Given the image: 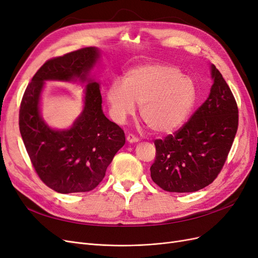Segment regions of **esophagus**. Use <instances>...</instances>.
<instances>
[{
  "mask_svg": "<svg viewBox=\"0 0 258 258\" xmlns=\"http://www.w3.org/2000/svg\"><path fill=\"white\" fill-rule=\"evenodd\" d=\"M127 141H128L129 143H137V142L139 141V138H137V137L134 136V135L129 134V135L127 136Z\"/></svg>",
  "mask_w": 258,
  "mask_h": 258,
  "instance_id": "1",
  "label": "esophagus"
}]
</instances>
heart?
Returning <instances> with one entry per match:
<instances>
[{
	"instance_id": "heart-1",
	"label": "heart",
	"mask_w": 258,
	"mask_h": 258,
	"mask_svg": "<svg viewBox=\"0 0 258 258\" xmlns=\"http://www.w3.org/2000/svg\"><path fill=\"white\" fill-rule=\"evenodd\" d=\"M111 115L123 122L137 103L143 120L156 134H170L188 119L197 101L196 84L178 68L151 63L130 70L123 82L113 81L106 90Z\"/></svg>"
}]
</instances>
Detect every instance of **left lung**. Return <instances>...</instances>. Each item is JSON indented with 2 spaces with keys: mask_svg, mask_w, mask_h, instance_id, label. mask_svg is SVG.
<instances>
[{
  "mask_svg": "<svg viewBox=\"0 0 258 258\" xmlns=\"http://www.w3.org/2000/svg\"><path fill=\"white\" fill-rule=\"evenodd\" d=\"M209 98L184 126L155 140L151 176L160 188L192 192L212 183L227 159L238 129V106L221 72L211 64Z\"/></svg>",
  "mask_w": 258,
  "mask_h": 258,
  "instance_id": "8db88e82",
  "label": "left lung"
}]
</instances>
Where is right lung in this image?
Wrapping results in <instances>:
<instances>
[{
  "instance_id": "1",
  "label": "right lung",
  "mask_w": 258,
  "mask_h": 258,
  "mask_svg": "<svg viewBox=\"0 0 258 258\" xmlns=\"http://www.w3.org/2000/svg\"><path fill=\"white\" fill-rule=\"evenodd\" d=\"M99 57L98 48L86 47L46 61L21 100L19 129L31 162L42 181L60 194L96 188L126 142L123 130L102 111L100 84L89 77ZM45 80L86 83L83 112L71 128L52 130L41 118Z\"/></svg>"
}]
</instances>
